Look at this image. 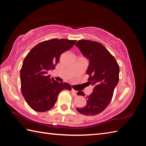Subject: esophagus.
<instances>
[{
    "mask_svg": "<svg viewBox=\"0 0 146 146\" xmlns=\"http://www.w3.org/2000/svg\"><path fill=\"white\" fill-rule=\"evenodd\" d=\"M71 93H72V94H73V95L76 96L77 95V91L75 90H73V89L71 90Z\"/></svg>",
    "mask_w": 146,
    "mask_h": 146,
    "instance_id": "esophagus-1",
    "label": "esophagus"
}]
</instances>
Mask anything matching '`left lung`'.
<instances>
[{
    "label": "left lung",
    "instance_id": "left-lung-1",
    "mask_svg": "<svg viewBox=\"0 0 146 146\" xmlns=\"http://www.w3.org/2000/svg\"><path fill=\"white\" fill-rule=\"evenodd\" d=\"M82 54L89 61L86 74L89 84L94 86L92 94L87 96L84 107L76 108L85 115H96L109 105L115 88L119 80V66L115 59L102 44L89 40H80L75 44ZM78 95L85 96L83 92Z\"/></svg>",
    "mask_w": 146,
    "mask_h": 146
}]
</instances>
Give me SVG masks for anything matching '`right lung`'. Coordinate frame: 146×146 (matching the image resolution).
<instances>
[{
  "mask_svg": "<svg viewBox=\"0 0 146 146\" xmlns=\"http://www.w3.org/2000/svg\"><path fill=\"white\" fill-rule=\"evenodd\" d=\"M76 41L52 39L39 43L24 60L20 71L21 92L29 106L44 112L54 106L63 90H71L68 83L50 78L48 71L55 68L60 56L74 46Z\"/></svg>",
  "mask_w": 146,
  "mask_h": 146,
  "instance_id": "add662e5",
  "label": "right lung"
}]
</instances>
